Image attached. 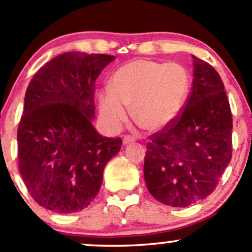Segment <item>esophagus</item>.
I'll return each mask as SVG.
<instances>
[{
	"instance_id": "obj_1",
	"label": "esophagus",
	"mask_w": 252,
	"mask_h": 252,
	"mask_svg": "<svg viewBox=\"0 0 252 252\" xmlns=\"http://www.w3.org/2000/svg\"><path fill=\"white\" fill-rule=\"evenodd\" d=\"M135 142V138L131 137V136H126V137L123 138V144L124 146H128V144H131Z\"/></svg>"
}]
</instances>
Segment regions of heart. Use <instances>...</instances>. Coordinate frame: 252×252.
<instances>
[{"label":"heart","mask_w":252,"mask_h":252,"mask_svg":"<svg viewBox=\"0 0 252 252\" xmlns=\"http://www.w3.org/2000/svg\"><path fill=\"white\" fill-rule=\"evenodd\" d=\"M189 89V73L180 63L132 60L115 72L111 89L99 91L100 120L116 131L128 118L126 108H132V116L144 130L162 131L181 116Z\"/></svg>","instance_id":"obj_1"}]
</instances>
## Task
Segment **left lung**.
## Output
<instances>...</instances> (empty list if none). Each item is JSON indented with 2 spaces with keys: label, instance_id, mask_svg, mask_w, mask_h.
<instances>
[{
  "label": "left lung",
  "instance_id": "8db88e82",
  "mask_svg": "<svg viewBox=\"0 0 252 252\" xmlns=\"http://www.w3.org/2000/svg\"><path fill=\"white\" fill-rule=\"evenodd\" d=\"M193 58V84L179 120L152 136L144 181L156 200L187 207L216 189L232 158V115L220 76Z\"/></svg>",
  "mask_w": 252,
  "mask_h": 252
}]
</instances>
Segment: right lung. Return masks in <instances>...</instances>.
Segmentation results:
<instances>
[{
  "label": "right lung",
  "instance_id": "1",
  "mask_svg": "<svg viewBox=\"0 0 252 252\" xmlns=\"http://www.w3.org/2000/svg\"><path fill=\"white\" fill-rule=\"evenodd\" d=\"M114 56L66 52L34 74L17 129L19 169L32 198L68 215L96 198L105 164L121 137H105L92 124L94 83Z\"/></svg>",
  "mask_w": 252,
  "mask_h": 252
}]
</instances>
